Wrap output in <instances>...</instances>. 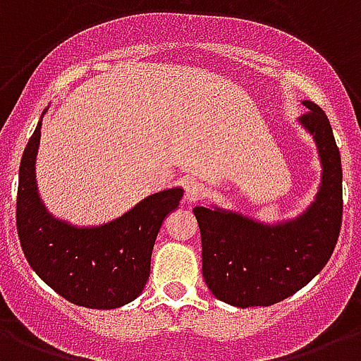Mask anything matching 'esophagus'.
<instances>
[{
    "instance_id": "34e87169",
    "label": "esophagus",
    "mask_w": 361,
    "mask_h": 361,
    "mask_svg": "<svg viewBox=\"0 0 361 361\" xmlns=\"http://www.w3.org/2000/svg\"><path fill=\"white\" fill-rule=\"evenodd\" d=\"M207 195V188H204L203 183H197V180H192V183L186 184L184 188V199L188 203H195L199 199H203Z\"/></svg>"
}]
</instances>
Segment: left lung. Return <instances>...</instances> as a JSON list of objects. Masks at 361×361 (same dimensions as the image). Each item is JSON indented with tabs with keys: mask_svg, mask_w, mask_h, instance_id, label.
<instances>
[{
	"mask_svg": "<svg viewBox=\"0 0 361 361\" xmlns=\"http://www.w3.org/2000/svg\"><path fill=\"white\" fill-rule=\"evenodd\" d=\"M300 117L322 162L317 199L296 220L264 226L221 209L195 207L210 293L236 307L278 304L321 272L339 238L343 218L341 157L326 114L317 104Z\"/></svg>",
	"mask_w": 361,
	"mask_h": 361,
	"instance_id": "obj_1",
	"label": "left lung"
}]
</instances>
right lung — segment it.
I'll list each match as a JSON object with an SVG mask.
<instances>
[{
    "instance_id": "right-lung-1",
    "label": "right lung",
    "mask_w": 361,
    "mask_h": 361,
    "mask_svg": "<svg viewBox=\"0 0 361 361\" xmlns=\"http://www.w3.org/2000/svg\"><path fill=\"white\" fill-rule=\"evenodd\" d=\"M40 126L20 162L16 229L24 255L46 285L72 304L115 310L141 295L151 274L158 231L183 199V188L152 194L126 214L99 227H74L44 209L37 192L35 160Z\"/></svg>"
}]
</instances>
